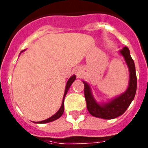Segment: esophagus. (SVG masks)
I'll list each match as a JSON object with an SVG mask.
<instances>
[{
    "mask_svg": "<svg viewBox=\"0 0 148 148\" xmlns=\"http://www.w3.org/2000/svg\"><path fill=\"white\" fill-rule=\"evenodd\" d=\"M80 71H81V69L80 68H78V67H76L75 69H74V73L77 75V76H79V74H80Z\"/></svg>",
    "mask_w": 148,
    "mask_h": 148,
    "instance_id": "34e87169",
    "label": "esophagus"
}]
</instances>
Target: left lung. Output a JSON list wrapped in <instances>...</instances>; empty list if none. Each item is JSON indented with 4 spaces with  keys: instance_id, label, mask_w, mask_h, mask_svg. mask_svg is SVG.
<instances>
[{
    "instance_id": "obj_1",
    "label": "left lung",
    "mask_w": 148,
    "mask_h": 148,
    "mask_svg": "<svg viewBox=\"0 0 148 148\" xmlns=\"http://www.w3.org/2000/svg\"><path fill=\"white\" fill-rule=\"evenodd\" d=\"M120 53L124 57L130 73L128 88L125 92L110 100L108 103L100 104L93 97L89 84L85 81H83L87 108L89 113L94 117L103 119L116 118L126 111L134 98L137 90V76L134 62L130 54V51L127 47H124L121 51H120Z\"/></svg>"
}]
</instances>
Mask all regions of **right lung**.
<instances>
[{"mask_svg": "<svg viewBox=\"0 0 148 148\" xmlns=\"http://www.w3.org/2000/svg\"><path fill=\"white\" fill-rule=\"evenodd\" d=\"M75 79H76V76L75 75H73L69 78V80L67 81V84H66V88H65V91H64V97H63V101H62V104H61V107L60 108V109L58 110V111L55 114H53L52 117H49V118H47V119L45 120V121H39L38 123H40V124H44V123H49V122L53 121H55V120L58 119L59 117H61V115L63 114V113H64V97L67 95V91H68V89L70 88L71 85L72 84V83L75 81Z\"/></svg>", "mask_w": 148, "mask_h": 148, "instance_id": "1", "label": "right lung"}]
</instances>
